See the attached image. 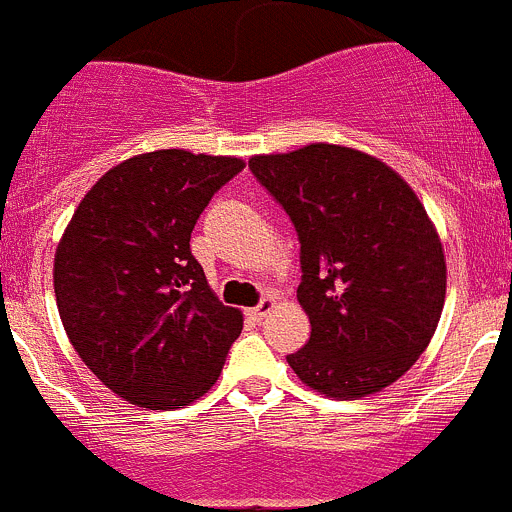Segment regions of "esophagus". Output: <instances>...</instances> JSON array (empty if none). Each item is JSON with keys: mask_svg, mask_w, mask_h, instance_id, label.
<instances>
[{"mask_svg": "<svg viewBox=\"0 0 512 512\" xmlns=\"http://www.w3.org/2000/svg\"><path fill=\"white\" fill-rule=\"evenodd\" d=\"M275 306H278V301H275L273 296H267V298H262L255 308H250V316H255V319H265L267 313L273 311Z\"/></svg>", "mask_w": 512, "mask_h": 512, "instance_id": "esophagus-1", "label": "esophagus"}]
</instances>
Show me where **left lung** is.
Segmentation results:
<instances>
[{"label": "left lung", "instance_id": "8db88e82", "mask_svg": "<svg viewBox=\"0 0 512 512\" xmlns=\"http://www.w3.org/2000/svg\"><path fill=\"white\" fill-rule=\"evenodd\" d=\"M250 168L301 239L311 336L288 365L336 400L393 385L428 347L446 298L444 245L416 191L375 155L329 142L255 155Z\"/></svg>", "mask_w": 512, "mask_h": 512}]
</instances>
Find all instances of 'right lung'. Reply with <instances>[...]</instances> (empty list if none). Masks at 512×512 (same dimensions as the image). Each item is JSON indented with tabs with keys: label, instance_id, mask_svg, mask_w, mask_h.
<instances>
[{
	"label": "right lung",
	"instance_id": "right-lung-1",
	"mask_svg": "<svg viewBox=\"0 0 512 512\" xmlns=\"http://www.w3.org/2000/svg\"><path fill=\"white\" fill-rule=\"evenodd\" d=\"M245 168L234 155L155 150L107 170L55 247L63 329L86 367L150 411L188 405L219 380L242 311L191 255L196 219Z\"/></svg>",
	"mask_w": 512,
	"mask_h": 512
}]
</instances>
